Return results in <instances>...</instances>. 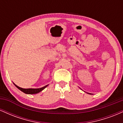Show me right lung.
Segmentation results:
<instances>
[{
  "mask_svg": "<svg viewBox=\"0 0 123 123\" xmlns=\"http://www.w3.org/2000/svg\"><path fill=\"white\" fill-rule=\"evenodd\" d=\"M14 84L16 86L17 88L19 89V90H20L21 91H22L23 92L25 93V94H37V93H39L40 92V91H42V90H44L45 88H46V87H47V86H44V87H42V88H27V89H25V88H21V87H18L17 85H15V84L14 83Z\"/></svg>",
  "mask_w": 123,
  "mask_h": 123,
  "instance_id": "add662e5",
  "label": "right lung"
}]
</instances>
